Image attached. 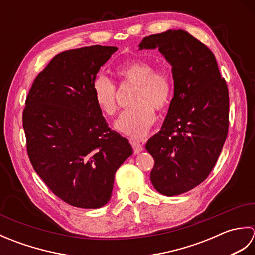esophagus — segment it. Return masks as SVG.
<instances>
[{
	"label": "esophagus",
	"instance_id": "esophagus-1",
	"mask_svg": "<svg viewBox=\"0 0 255 255\" xmlns=\"http://www.w3.org/2000/svg\"><path fill=\"white\" fill-rule=\"evenodd\" d=\"M130 143H131V145H132V149H133V152L134 153H139V152H141V151L143 150V147H142V144L140 143L139 141H136V140H130Z\"/></svg>",
	"mask_w": 255,
	"mask_h": 255
}]
</instances>
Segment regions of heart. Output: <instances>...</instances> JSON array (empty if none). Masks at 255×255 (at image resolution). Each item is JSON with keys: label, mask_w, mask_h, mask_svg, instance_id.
Masks as SVG:
<instances>
[{"label": "heart", "mask_w": 255, "mask_h": 255, "mask_svg": "<svg viewBox=\"0 0 255 255\" xmlns=\"http://www.w3.org/2000/svg\"><path fill=\"white\" fill-rule=\"evenodd\" d=\"M121 83L136 85L127 108L115 123L117 130L131 138L143 137L155 121V111L163 112L171 105L174 81L169 71L155 69L153 63L133 60L116 69ZM92 94L97 107L105 116L112 117L118 111L115 83L105 75H97L92 82Z\"/></svg>", "instance_id": "obj_1"}]
</instances>
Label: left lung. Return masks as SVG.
<instances>
[{"label":"left lung","instance_id":"left-lung-1","mask_svg":"<svg viewBox=\"0 0 255 255\" xmlns=\"http://www.w3.org/2000/svg\"><path fill=\"white\" fill-rule=\"evenodd\" d=\"M172 66L174 97L161 130L148 140L153 156L150 180L159 193L191 191L210 174L229 128V92L209 48L182 29L144 37Z\"/></svg>","mask_w":255,"mask_h":255}]
</instances>
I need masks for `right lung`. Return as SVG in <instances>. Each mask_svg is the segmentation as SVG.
Returning a JSON list of instances; mask_svg holds the SVG:
<instances>
[{"mask_svg":"<svg viewBox=\"0 0 255 255\" xmlns=\"http://www.w3.org/2000/svg\"><path fill=\"white\" fill-rule=\"evenodd\" d=\"M116 50L95 45L58 53L26 97L23 127L30 163L51 192L74 207L107 204L116 171L132 154L92 94L100 68Z\"/></svg>","mask_w":255,"mask_h":255,"instance_id":"1","label":"right lung"}]
</instances>
